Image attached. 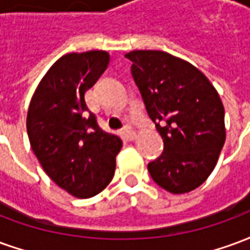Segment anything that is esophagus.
<instances>
[{
  "instance_id": "1",
  "label": "esophagus",
  "mask_w": 250,
  "mask_h": 250,
  "mask_svg": "<svg viewBox=\"0 0 250 250\" xmlns=\"http://www.w3.org/2000/svg\"><path fill=\"white\" fill-rule=\"evenodd\" d=\"M123 134H125V136L128 139V141H134V139L136 138L135 131L132 130V127H131V125H125V128H123Z\"/></svg>"
}]
</instances>
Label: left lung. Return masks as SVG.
Masks as SVG:
<instances>
[{"label":"left lung","instance_id":"8db88e82","mask_svg":"<svg viewBox=\"0 0 250 250\" xmlns=\"http://www.w3.org/2000/svg\"><path fill=\"white\" fill-rule=\"evenodd\" d=\"M131 75L163 139L148 163L154 182L173 194L191 191L215 167L225 143V109L202 72L162 51H132Z\"/></svg>","mask_w":250,"mask_h":250}]
</instances>
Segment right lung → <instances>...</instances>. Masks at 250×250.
Returning <instances> with one entry per match:
<instances>
[{"mask_svg": "<svg viewBox=\"0 0 250 250\" xmlns=\"http://www.w3.org/2000/svg\"><path fill=\"white\" fill-rule=\"evenodd\" d=\"M104 51L68 53L46 72L30 100L26 130L48 177L77 198L107 188L122 148L119 136L104 132L84 95L107 69Z\"/></svg>", "mask_w": 250, "mask_h": 250, "instance_id": "obj_1", "label": "right lung"}]
</instances>
